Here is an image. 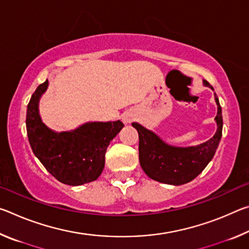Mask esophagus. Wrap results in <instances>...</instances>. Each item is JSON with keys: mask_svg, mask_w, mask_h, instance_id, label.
<instances>
[{"mask_svg": "<svg viewBox=\"0 0 249 249\" xmlns=\"http://www.w3.org/2000/svg\"><path fill=\"white\" fill-rule=\"evenodd\" d=\"M123 121L124 123H130V122L133 121V115L130 114V113H125L123 115Z\"/></svg>", "mask_w": 249, "mask_h": 249, "instance_id": "34e87169", "label": "esophagus"}]
</instances>
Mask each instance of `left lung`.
Here are the masks:
<instances>
[{"instance_id":"left-lung-1","label":"left lung","mask_w":249,"mask_h":249,"mask_svg":"<svg viewBox=\"0 0 249 249\" xmlns=\"http://www.w3.org/2000/svg\"><path fill=\"white\" fill-rule=\"evenodd\" d=\"M203 84L213 90V87L203 80ZM217 129L208 142L193 147H175L166 144L154 132L138 123H132L140 137V162L145 174L161 183L180 185L199 176L215 154L222 137V107L216 94Z\"/></svg>"}]
</instances>
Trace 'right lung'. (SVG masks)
I'll return each mask as SVG.
<instances>
[{
  "label": "right lung",
  "mask_w": 249,
  "mask_h": 249,
  "mask_svg": "<svg viewBox=\"0 0 249 249\" xmlns=\"http://www.w3.org/2000/svg\"><path fill=\"white\" fill-rule=\"evenodd\" d=\"M47 87L48 80L39 84L27 105L26 129L33 153L62 183L81 185L96 180L103 171L109 142L124 124L90 122L70 132H53L41 122L38 111L39 99Z\"/></svg>",
  "instance_id": "obj_1"
}]
</instances>
